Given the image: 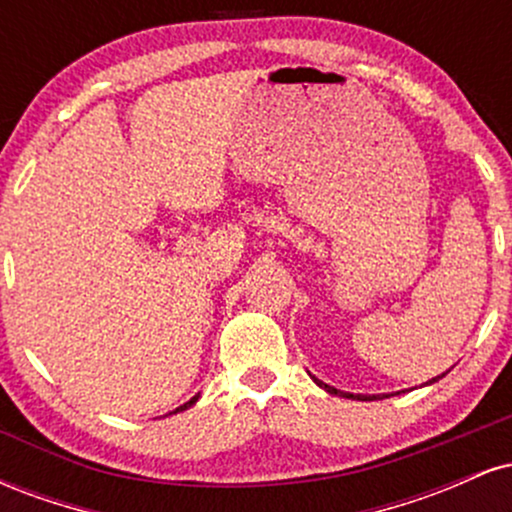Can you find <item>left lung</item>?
Listing matches in <instances>:
<instances>
[{
  "instance_id": "8db88e82",
  "label": "left lung",
  "mask_w": 512,
  "mask_h": 512,
  "mask_svg": "<svg viewBox=\"0 0 512 512\" xmlns=\"http://www.w3.org/2000/svg\"><path fill=\"white\" fill-rule=\"evenodd\" d=\"M443 375H445V373H443ZM443 375H438V378H443ZM438 378H433V380H431V383H436V380H438ZM315 383H317V385H322V387H325V390H327V392H330V395H339V397H349V399H361V402H370V399H378V397H375V395H373V397H370V395H356V397H354V395H349V392H342V390H337V387H332V385H325V383H320V380H315ZM383 397H385V395H383Z\"/></svg>"
}]
</instances>
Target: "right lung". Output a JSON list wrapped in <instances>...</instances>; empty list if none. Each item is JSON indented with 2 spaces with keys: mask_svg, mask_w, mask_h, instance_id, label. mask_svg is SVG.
I'll list each match as a JSON object with an SVG mask.
<instances>
[{
  "mask_svg": "<svg viewBox=\"0 0 512 512\" xmlns=\"http://www.w3.org/2000/svg\"><path fill=\"white\" fill-rule=\"evenodd\" d=\"M195 402H197V397H192V399H190V402H187V404H182V407H180V409H175V411H182V409L192 407V404H195Z\"/></svg>",
  "mask_w": 512,
  "mask_h": 512,
  "instance_id": "right-lung-1",
  "label": "right lung"
}]
</instances>
